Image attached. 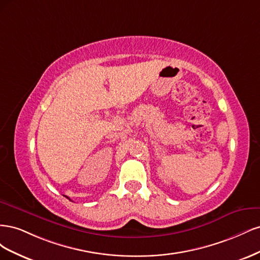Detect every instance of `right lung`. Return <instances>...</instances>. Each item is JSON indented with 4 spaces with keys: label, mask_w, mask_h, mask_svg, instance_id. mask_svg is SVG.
Returning a JSON list of instances; mask_svg holds the SVG:
<instances>
[{
    "label": "right lung",
    "mask_w": 260,
    "mask_h": 260,
    "mask_svg": "<svg viewBox=\"0 0 260 260\" xmlns=\"http://www.w3.org/2000/svg\"><path fill=\"white\" fill-rule=\"evenodd\" d=\"M67 199H69V198H67Z\"/></svg>",
    "instance_id": "1"
}]
</instances>
